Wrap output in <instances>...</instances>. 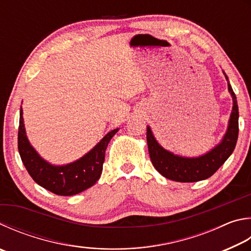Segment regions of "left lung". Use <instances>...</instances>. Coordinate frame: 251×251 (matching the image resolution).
Returning a JSON list of instances; mask_svg holds the SVG:
<instances>
[{
	"mask_svg": "<svg viewBox=\"0 0 251 251\" xmlns=\"http://www.w3.org/2000/svg\"><path fill=\"white\" fill-rule=\"evenodd\" d=\"M233 99L228 126L222 140L215 147L199 157H183L167 150L154 138L150 126H147V145L150 159L156 170L167 179L176 182H198L213 176L218 168L233 153L238 138V104L228 76L223 71Z\"/></svg>",
	"mask_w": 251,
	"mask_h": 251,
	"instance_id": "left-lung-1",
	"label": "left lung"
}]
</instances>
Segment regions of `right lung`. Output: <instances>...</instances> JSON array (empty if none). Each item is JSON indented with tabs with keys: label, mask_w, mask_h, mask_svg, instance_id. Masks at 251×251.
Returning <instances> with one entry per match:
<instances>
[{
	"label": "right lung",
	"mask_w": 251,
	"mask_h": 251,
	"mask_svg": "<svg viewBox=\"0 0 251 251\" xmlns=\"http://www.w3.org/2000/svg\"><path fill=\"white\" fill-rule=\"evenodd\" d=\"M118 129H113L78 160L67 165H52L40 156L27 138L23 110L20 111L18 151L26 170L36 183L50 192L70 197L83 192L97 183L103 170L105 150Z\"/></svg>",
	"instance_id": "add662e5"
}]
</instances>
